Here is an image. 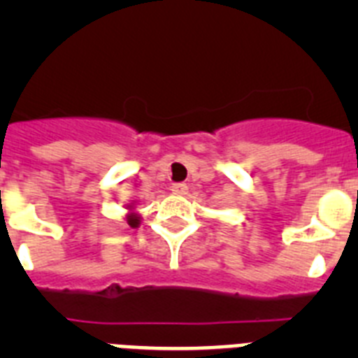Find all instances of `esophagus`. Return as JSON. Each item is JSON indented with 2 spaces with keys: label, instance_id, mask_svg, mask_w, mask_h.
Listing matches in <instances>:
<instances>
[{
  "label": "esophagus",
  "instance_id": "esophagus-1",
  "mask_svg": "<svg viewBox=\"0 0 358 358\" xmlns=\"http://www.w3.org/2000/svg\"><path fill=\"white\" fill-rule=\"evenodd\" d=\"M172 192L176 195H185L188 192V186L185 182H176V185H172Z\"/></svg>",
  "mask_w": 358,
  "mask_h": 358
}]
</instances>
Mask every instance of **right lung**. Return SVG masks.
Instances as JSON below:
<instances>
[{"label":"right lung","mask_w":358,"mask_h":358,"mask_svg":"<svg viewBox=\"0 0 358 358\" xmlns=\"http://www.w3.org/2000/svg\"><path fill=\"white\" fill-rule=\"evenodd\" d=\"M127 224H129V226H131V227H138V224H140V218L136 217L134 213H131V215H129V217H127Z\"/></svg>","instance_id":"1"}]
</instances>
